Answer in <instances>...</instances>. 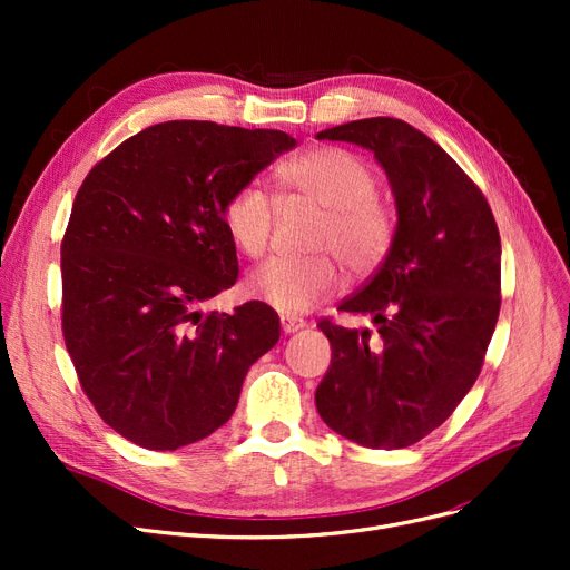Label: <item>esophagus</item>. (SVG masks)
<instances>
[{
    "label": "esophagus",
    "mask_w": 570,
    "mask_h": 570,
    "mask_svg": "<svg viewBox=\"0 0 570 570\" xmlns=\"http://www.w3.org/2000/svg\"><path fill=\"white\" fill-rule=\"evenodd\" d=\"M304 325H306V323H304L302 318H297V316H281V327H283L285 335H292V333L302 331Z\"/></svg>",
    "instance_id": "obj_1"
}]
</instances>
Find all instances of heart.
Returning a JSON list of instances; mask_svg holds the SVG:
<instances>
[{"mask_svg":"<svg viewBox=\"0 0 570 570\" xmlns=\"http://www.w3.org/2000/svg\"><path fill=\"white\" fill-rule=\"evenodd\" d=\"M278 176L292 195L325 212L308 239L318 254L275 256L249 275L247 289L275 312L297 316L335 295L340 273L332 255L354 278L381 268L394 243L396 214L375 193L373 168L342 147L308 149L285 161ZM223 223L239 252L262 256L271 245L275 199L256 183L237 187L223 206Z\"/></svg>","mask_w":570,"mask_h":570,"instance_id":"obj_1","label":"heart"}]
</instances>
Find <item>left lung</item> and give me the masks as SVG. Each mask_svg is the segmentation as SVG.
Returning a JSON list of instances; mask_svg holds the SVG:
<instances>
[{"label": "left lung", "mask_w": 570, "mask_h": 570, "mask_svg": "<svg viewBox=\"0 0 570 570\" xmlns=\"http://www.w3.org/2000/svg\"><path fill=\"white\" fill-rule=\"evenodd\" d=\"M366 147L385 168L396 233L385 262L337 312L375 333L318 323L331 368L316 409L337 435L402 450L433 433L478 381L502 306V243L490 204L461 166L400 118L375 116L318 132Z\"/></svg>", "instance_id": "8db88e82"}]
</instances>
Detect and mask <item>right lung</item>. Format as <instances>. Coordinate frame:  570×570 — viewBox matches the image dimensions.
<instances>
[{
	"instance_id": "right-lung-1",
	"label": "right lung",
	"mask_w": 570,
	"mask_h": 570,
	"mask_svg": "<svg viewBox=\"0 0 570 570\" xmlns=\"http://www.w3.org/2000/svg\"><path fill=\"white\" fill-rule=\"evenodd\" d=\"M295 145L283 130L166 120L82 180L61 239V331L82 392L118 435L161 452L212 435L278 342L264 302L233 314L202 304L239 273L226 199Z\"/></svg>"
}]
</instances>
